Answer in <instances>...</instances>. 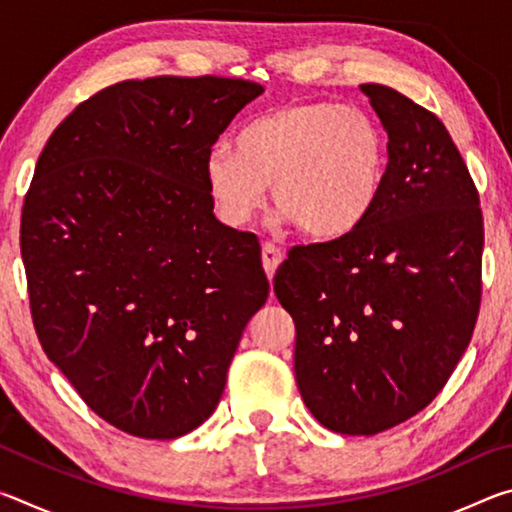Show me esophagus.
<instances>
[{
	"mask_svg": "<svg viewBox=\"0 0 512 512\" xmlns=\"http://www.w3.org/2000/svg\"><path fill=\"white\" fill-rule=\"evenodd\" d=\"M282 259H284V253L277 246H273V244L262 246V264H264V271L268 277L275 275L277 266H280Z\"/></svg>",
	"mask_w": 512,
	"mask_h": 512,
	"instance_id": "1",
	"label": "esophagus"
}]
</instances>
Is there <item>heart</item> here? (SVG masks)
<instances>
[{
	"label": "heart",
	"mask_w": 512,
	"mask_h": 512,
	"mask_svg": "<svg viewBox=\"0 0 512 512\" xmlns=\"http://www.w3.org/2000/svg\"><path fill=\"white\" fill-rule=\"evenodd\" d=\"M386 135L370 112L327 101H293L262 112L237 135V149L205 155V185L230 228H246L266 203L302 235L336 239L377 205L386 183Z\"/></svg>",
	"instance_id": "heart-1"
}]
</instances>
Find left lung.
<instances>
[{
	"instance_id": "1",
	"label": "left lung",
	"mask_w": 512,
	"mask_h": 512,
	"mask_svg": "<svg viewBox=\"0 0 512 512\" xmlns=\"http://www.w3.org/2000/svg\"><path fill=\"white\" fill-rule=\"evenodd\" d=\"M388 131L386 183L348 235L293 246L273 291L296 323L298 391L336 433L372 436L429 406L481 307L483 214L431 110L366 83Z\"/></svg>"
}]
</instances>
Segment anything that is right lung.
<instances>
[{"mask_svg":"<svg viewBox=\"0 0 512 512\" xmlns=\"http://www.w3.org/2000/svg\"><path fill=\"white\" fill-rule=\"evenodd\" d=\"M262 85L153 76L60 121L24 196L20 248L42 350L90 409L137 438L210 418L268 298L253 232L214 216L205 155Z\"/></svg>","mask_w":512,"mask_h":512,"instance_id":"1","label":"right lung"}]
</instances>
